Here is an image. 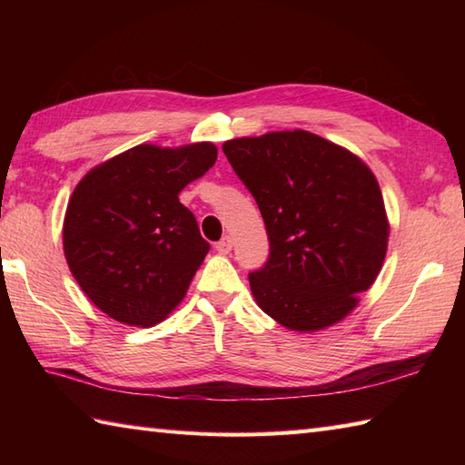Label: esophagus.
<instances>
[{
  "mask_svg": "<svg viewBox=\"0 0 465 465\" xmlns=\"http://www.w3.org/2000/svg\"><path fill=\"white\" fill-rule=\"evenodd\" d=\"M233 248V240L230 238V235H225V238H222L220 242L215 243V250L220 253H230Z\"/></svg>",
  "mask_w": 465,
  "mask_h": 465,
  "instance_id": "obj_1",
  "label": "esophagus"
}]
</instances>
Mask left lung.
Returning <instances> with one entry per match:
<instances>
[{
  "instance_id": "1",
  "label": "left lung",
  "mask_w": 465,
  "mask_h": 465,
  "mask_svg": "<svg viewBox=\"0 0 465 465\" xmlns=\"http://www.w3.org/2000/svg\"><path fill=\"white\" fill-rule=\"evenodd\" d=\"M222 150L268 230L270 260L250 273L255 303L292 331L341 322L388 252L390 222L373 172L305 130L235 137Z\"/></svg>"
}]
</instances>
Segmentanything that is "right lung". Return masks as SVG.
Here are the masks:
<instances>
[{
  "label": "right lung",
  "mask_w": 465,
  "mask_h": 465,
  "mask_svg": "<svg viewBox=\"0 0 465 465\" xmlns=\"http://www.w3.org/2000/svg\"><path fill=\"white\" fill-rule=\"evenodd\" d=\"M215 160L212 142L140 143L75 185L64 253L84 293L112 320L150 328L185 298L210 243L177 195Z\"/></svg>",
  "instance_id": "add662e5"
}]
</instances>
